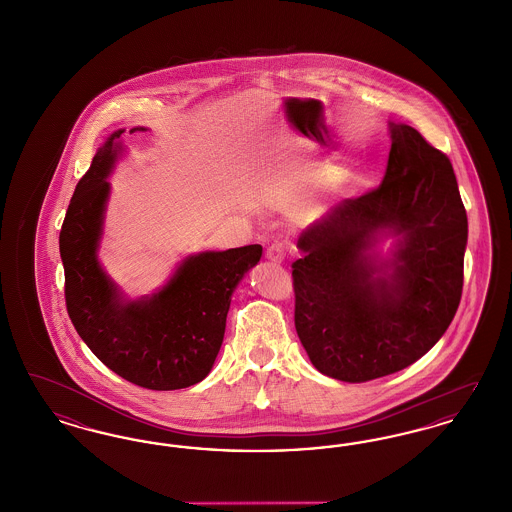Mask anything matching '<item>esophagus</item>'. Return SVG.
Here are the masks:
<instances>
[{"label": "esophagus", "instance_id": "34e87169", "mask_svg": "<svg viewBox=\"0 0 512 512\" xmlns=\"http://www.w3.org/2000/svg\"><path fill=\"white\" fill-rule=\"evenodd\" d=\"M284 255H286V249H284V245L278 244V242L268 245L267 251H265V257L272 263H282Z\"/></svg>", "mask_w": 512, "mask_h": 512}]
</instances>
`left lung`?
Returning a JSON list of instances; mask_svg holds the SVG:
<instances>
[{"label": "left lung", "mask_w": 512, "mask_h": 512, "mask_svg": "<svg viewBox=\"0 0 512 512\" xmlns=\"http://www.w3.org/2000/svg\"><path fill=\"white\" fill-rule=\"evenodd\" d=\"M388 126L382 184L307 226L292 265L301 345L318 372L351 384L426 355L463 293L468 220L453 167L413 126Z\"/></svg>", "instance_id": "left-lung-1"}]
</instances>
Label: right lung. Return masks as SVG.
<instances>
[{"mask_svg":"<svg viewBox=\"0 0 512 512\" xmlns=\"http://www.w3.org/2000/svg\"><path fill=\"white\" fill-rule=\"evenodd\" d=\"M138 130L146 128L136 126L130 134ZM122 132H113L96 151L61 226L67 311L78 336L115 374L147 390H182L215 365L232 293L259 263L263 247L188 255L163 288L130 299L98 257L111 194L107 178L124 151Z\"/></svg>","mask_w":512,"mask_h":512,"instance_id":"obj_1","label":"right lung"}]
</instances>
